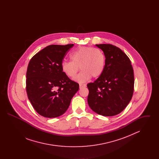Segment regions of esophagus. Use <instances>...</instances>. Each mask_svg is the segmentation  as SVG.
<instances>
[{"mask_svg": "<svg viewBox=\"0 0 159 159\" xmlns=\"http://www.w3.org/2000/svg\"><path fill=\"white\" fill-rule=\"evenodd\" d=\"M86 84H82V83H80V84H79V87H80V88H82L86 87Z\"/></svg>", "mask_w": 159, "mask_h": 159, "instance_id": "34e87169", "label": "esophagus"}]
</instances>
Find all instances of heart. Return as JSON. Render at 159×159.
<instances>
[{"instance_id": "obj_1", "label": "heart", "mask_w": 159, "mask_h": 159, "mask_svg": "<svg viewBox=\"0 0 159 159\" xmlns=\"http://www.w3.org/2000/svg\"><path fill=\"white\" fill-rule=\"evenodd\" d=\"M70 57L71 61H63L61 62V70L66 76L73 78L80 67L82 71L74 79L79 83L87 82L91 77H98L104 70L106 56L103 51L97 48L79 47L73 51Z\"/></svg>"}]
</instances>
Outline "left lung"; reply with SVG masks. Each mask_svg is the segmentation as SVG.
Returning a JSON list of instances; mask_svg holds the SVG:
<instances>
[{
	"instance_id": "8db88e82",
	"label": "left lung",
	"mask_w": 159,
	"mask_h": 159,
	"mask_svg": "<svg viewBox=\"0 0 159 159\" xmlns=\"http://www.w3.org/2000/svg\"><path fill=\"white\" fill-rule=\"evenodd\" d=\"M106 56L102 74L87 84L88 102L96 113L113 116L121 113L130 101L134 88V70L126 53L116 46L99 44Z\"/></svg>"
}]
</instances>
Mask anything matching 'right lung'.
<instances>
[{
  "label": "right lung",
  "mask_w": 159,
  "mask_h": 159,
  "mask_svg": "<svg viewBox=\"0 0 159 159\" xmlns=\"http://www.w3.org/2000/svg\"><path fill=\"white\" fill-rule=\"evenodd\" d=\"M74 44L48 46L31 59L26 73V91L31 105L48 118L60 116L70 104L79 84L62 71L61 64Z\"/></svg>",
  "instance_id": "obj_1"
}]
</instances>
